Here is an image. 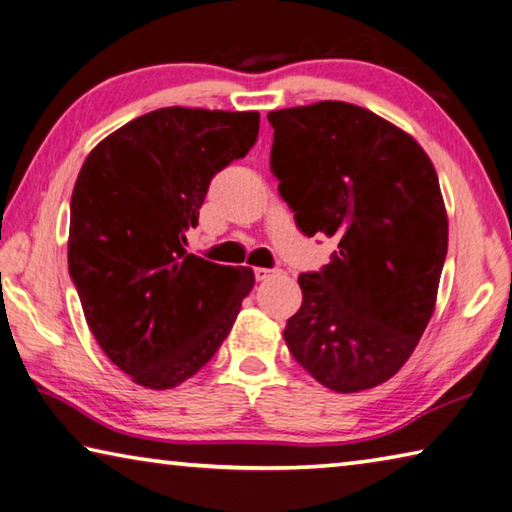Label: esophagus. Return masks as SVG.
Returning a JSON list of instances; mask_svg holds the SVG:
<instances>
[{"label": "esophagus", "mask_w": 512, "mask_h": 512, "mask_svg": "<svg viewBox=\"0 0 512 512\" xmlns=\"http://www.w3.org/2000/svg\"><path fill=\"white\" fill-rule=\"evenodd\" d=\"M272 274H274V270H267V267H256V270H254L256 281H267Z\"/></svg>", "instance_id": "esophagus-1"}]
</instances>
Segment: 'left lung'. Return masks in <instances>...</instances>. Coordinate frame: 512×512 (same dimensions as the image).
<instances>
[{
    "label": "left lung",
    "mask_w": 512,
    "mask_h": 512,
    "mask_svg": "<svg viewBox=\"0 0 512 512\" xmlns=\"http://www.w3.org/2000/svg\"><path fill=\"white\" fill-rule=\"evenodd\" d=\"M270 170L304 236L338 238L283 331L292 358L335 392L374 388L429 324L449 224L438 174L413 136L367 108L317 102L267 113Z\"/></svg>",
    "instance_id": "left-lung-1"
}]
</instances>
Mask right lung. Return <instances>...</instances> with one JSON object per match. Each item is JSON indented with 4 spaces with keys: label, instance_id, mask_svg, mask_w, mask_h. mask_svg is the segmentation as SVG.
I'll use <instances>...</instances> for the list:
<instances>
[{
    "label": "right lung",
    "instance_id": "1",
    "mask_svg": "<svg viewBox=\"0 0 512 512\" xmlns=\"http://www.w3.org/2000/svg\"><path fill=\"white\" fill-rule=\"evenodd\" d=\"M256 111L158 108L88 154L70 201L67 265L92 335L142 388L215 356L254 288L251 267L186 251L211 179L258 138Z\"/></svg>",
    "mask_w": 512,
    "mask_h": 512
}]
</instances>
